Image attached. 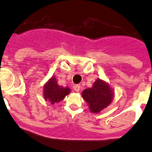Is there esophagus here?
I'll return each instance as SVG.
<instances>
[{"mask_svg": "<svg viewBox=\"0 0 152 152\" xmlns=\"http://www.w3.org/2000/svg\"><path fill=\"white\" fill-rule=\"evenodd\" d=\"M74 90H75V91L76 92H79L80 91V84H75L73 87Z\"/></svg>", "mask_w": 152, "mask_h": 152, "instance_id": "1", "label": "esophagus"}]
</instances>
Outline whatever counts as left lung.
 <instances>
[{
  "label": "left lung",
  "instance_id": "1",
  "mask_svg": "<svg viewBox=\"0 0 152 152\" xmlns=\"http://www.w3.org/2000/svg\"><path fill=\"white\" fill-rule=\"evenodd\" d=\"M82 97L88 104L90 111L98 113L110 105L113 99L114 92L108 83L97 79L93 87L82 92Z\"/></svg>",
  "mask_w": 152,
  "mask_h": 152
}]
</instances>
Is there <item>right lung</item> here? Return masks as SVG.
<instances>
[{"instance_id":"right-lung-1","label":"right lung","mask_w":152,"mask_h":152,"mask_svg":"<svg viewBox=\"0 0 152 152\" xmlns=\"http://www.w3.org/2000/svg\"><path fill=\"white\" fill-rule=\"evenodd\" d=\"M70 92L69 87H63L58 85L56 77H52L44 87V99L53 105L63 100L65 96L69 94Z\"/></svg>"}]
</instances>
